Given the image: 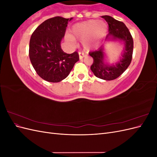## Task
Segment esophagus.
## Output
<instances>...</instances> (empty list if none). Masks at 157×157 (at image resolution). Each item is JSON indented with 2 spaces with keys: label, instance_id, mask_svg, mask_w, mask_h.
Segmentation results:
<instances>
[{
  "label": "esophagus",
  "instance_id": "1",
  "mask_svg": "<svg viewBox=\"0 0 157 157\" xmlns=\"http://www.w3.org/2000/svg\"><path fill=\"white\" fill-rule=\"evenodd\" d=\"M78 54H79V59H82L83 58H84V57H86V56H87L86 54L80 53V52H79Z\"/></svg>",
  "mask_w": 157,
  "mask_h": 157
}]
</instances>
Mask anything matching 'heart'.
<instances>
[{"instance_id":"obj_1","label":"heart","mask_w":157,"mask_h":157,"mask_svg":"<svg viewBox=\"0 0 157 157\" xmlns=\"http://www.w3.org/2000/svg\"><path fill=\"white\" fill-rule=\"evenodd\" d=\"M107 27L103 21L89 20L75 23L71 28L73 36L69 34L66 35V39L73 45L75 44L77 38L82 40L84 48L90 50L98 46L99 42L105 35Z\"/></svg>"}]
</instances>
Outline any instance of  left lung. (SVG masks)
Masks as SVG:
<instances>
[{
  "label": "left lung",
  "mask_w": 157,
  "mask_h": 157,
  "mask_svg": "<svg viewBox=\"0 0 157 157\" xmlns=\"http://www.w3.org/2000/svg\"><path fill=\"white\" fill-rule=\"evenodd\" d=\"M101 17L109 25V33L105 38V42L118 41L124 44V48L119 59L113 64L109 63L106 59L107 55L104 44L98 50L90 52L89 55L94 59L90 69L96 77L105 80H112L121 76L130 65L132 58L134 41L124 23L109 16H103Z\"/></svg>",
  "instance_id": "8db88e82"
}]
</instances>
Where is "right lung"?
Listing matches in <instances>:
<instances>
[{"instance_id": "obj_1", "label": "right lung", "mask_w": 157, "mask_h": 157, "mask_svg": "<svg viewBox=\"0 0 157 157\" xmlns=\"http://www.w3.org/2000/svg\"><path fill=\"white\" fill-rule=\"evenodd\" d=\"M57 16L44 21L33 33L29 42V58L40 77L50 82H59L69 75L79 60L77 52L67 54L61 48L68 22Z\"/></svg>"}]
</instances>
